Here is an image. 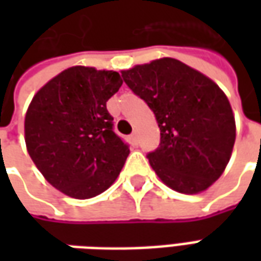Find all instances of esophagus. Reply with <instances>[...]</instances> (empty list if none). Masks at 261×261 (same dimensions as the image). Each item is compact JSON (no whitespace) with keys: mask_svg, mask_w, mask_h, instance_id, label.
<instances>
[{"mask_svg":"<svg viewBox=\"0 0 261 261\" xmlns=\"http://www.w3.org/2000/svg\"><path fill=\"white\" fill-rule=\"evenodd\" d=\"M130 141L133 142V144H137V142H138V133H137V131H134L130 136Z\"/></svg>","mask_w":261,"mask_h":261,"instance_id":"esophagus-1","label":"esophagus"}]
</instances>
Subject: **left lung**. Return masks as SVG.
I'll return each instance as SVG.
<instances>
[{"label": "left lung", "mask_w": 261, "mask_h": 261, "mask_svg": "<svg viewBox=\"0 0 261 261\" xmlns=\"http://www.w3.org/2000/svg\"><path fill=\"white\" fill-rule=\"evenodd\" d=\"M121 75L155 114L161 144L148 159L159 179L183 194L207 190L224 173L236 138L235 116L224 91L170 57L123 69Z\"/></svg>", "instance_id": "obj_1"}]
</instances>
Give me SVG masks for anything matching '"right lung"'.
Masks as SVG:
<instances>
[{
    "instance_id": "obj_1",
    "label": "right lung",
    "mask_w": 261,
    "mask_h": 261,
    "mask_svg": "<svg viewBox=\"0 0 261 261\" xmlns=\"http://www.w3.org/2000/svg\"><path fill=\"white\" fill-rule=\"evenodd\" d=\"M119 72L75 65L43 85L25 116L26 149L44 179L65 196L86 200L108 190L130 149L114 134L106 102Z\"/></svg>"
}]
</instances>
